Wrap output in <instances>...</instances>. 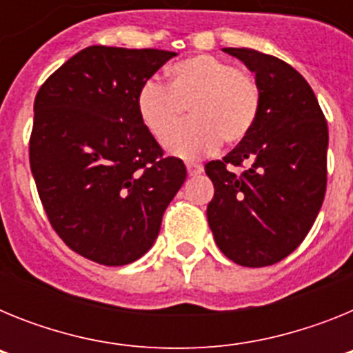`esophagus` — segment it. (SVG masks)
<instances>
[{
  "label": "esophagus",
  "instance_id": "1",
  "mask_svg": "<svg viewBox=\"0 0 353 353\" xmlns=\"http://www.w3.org/2000/svg\"><path fill=\"white\" fill-rule=\"evenodd\" d=\"M187 173L189 176H198V174L203 173V166L201 164H196V162H187Z\"/></svg>",
  "mask_w": 353,
  "mask_h": 353
}]
</instances>
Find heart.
I'll use <instances>...</instances> for the list:
<instances>
[{"mask_svg": "<svg viewBox=\"0 0 353 353\" xmlns=\"http://www.w3.org/2000/svg\"><path fill=\"white\" fill-rule=\"evenodd\" d=\"M171 86L146 79L138 90V113L146 129L164 139L186 108L193 118L166 139L171 154L185 159L214 152L219 143L244 141L260 113L256 81L230 61L194 54L170 68Z\"/></svg>", "mask_w": 353, "mask_h": 353, "instance_id": "heart-1", "label": "heart"}]
</instances>
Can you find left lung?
<instances>
[{
	"label": "left lung",
	"mask_w": 353,
	"mask_h": 353,
	"mask_svg": "<svg viewBox=\"0 0 353 353\" xmlns=\"http://www.w3.org/2000/svg\"><path fill=\"white\" fill-rule=\"evenodd\" d=\"M223 51L254 72L260 113L244 141L223 161L205 164L214 183L208 226L224 256L267 267L301 245L320 212L329 129L313 90L292 65L254 49Z\"/></svg>",
	"instance_id": "1"
}]
</instances>
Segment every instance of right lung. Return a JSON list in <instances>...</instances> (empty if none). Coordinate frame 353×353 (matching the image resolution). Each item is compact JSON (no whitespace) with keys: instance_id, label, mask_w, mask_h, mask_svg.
Instances as JSON below:
<instances>
[{"instance_id":"right-lung-1","label":"right lung","mask_w":353,"mask_h":353,"mask_svg":"<svg viewBox=\"0 0 353 353\" xmlns=\"http://www.w3.org/2000/svg\"><path fill=\"white\" fill-rule=\"evenodd\" d=\"M176 52L90 46L35 97L30 166L52 230L81 256L109 267L141 258L185 182L138 113L143 81Z\"/></svg>"}]
</instances>
